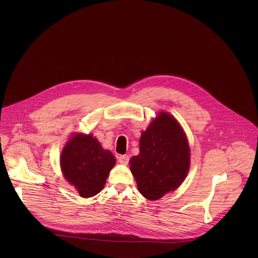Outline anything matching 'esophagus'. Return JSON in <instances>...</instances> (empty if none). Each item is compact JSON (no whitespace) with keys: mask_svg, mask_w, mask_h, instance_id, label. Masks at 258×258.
Returning a JSON list of instances; mask_svg holds the SVG:
<instances>
[{"mask_svg":"<svg viewBox=\"0 0 258 258\" xmlns=\"http://www.w3.org/2000/svg\"><path fill=\"white\" fill-rule=\"evenodd\" d=\"M118 161L122 165H127L129 163V156L128 155H122L118 157Z\"/></svg>","mask_w":258,"mask_h":258,"instance_id":"1","label":"esophagus"}]
</instances>
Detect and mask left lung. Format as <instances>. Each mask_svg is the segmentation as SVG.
Segmentation results:
<instances>
[{
  "label": "left lung",
  "mask_w": 258,
  "mask_h": 258,
  "mask_svg": "<svg viewBox=\"0 0 258 258\" xmlns=\"http://www.w3.org/2000/svg\"><path fill=\"white\" fill-rule=\"evenodd\" d=\"M129 163L140 194L148 200L177 189L189 169V147L179 122L160 112L142 132L140 153Z\"/></svg>",
  "instance_id": "obj_1"
}]
</instances>
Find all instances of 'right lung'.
<instances>
[{
  "label": "right lung",
  "instance_id": "1",
  "mask_svg": "<svg viewBox=\"0 0 258 258\" xmlns=\"http://www.w3.org/2000/svg\"><path fill=\"white\" fill-rule=\"evenodd\" d=\"M116 159L104 150L92 135L76 133L71 137L60 155L66 180L74 184L82 198H91L102 190Z\"/></svg>",
  "mask_w": 258,
  "mask_h": 258
}]
</instances>
